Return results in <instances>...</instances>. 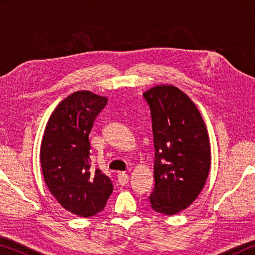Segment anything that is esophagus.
<instances>
[{
  "label": "esophagus",
  "instance_id": "obj_1",
  "mask_svg": "<svg viewBox=\"0 0 255 255\" xmlns=\"http://www.w3.org/2000/svg\"><path fill=\"white\" fill-rule=\"evenodd\" d=\"M117 178H118V182L122 185L127 184L128 181H129V176H128L127 173H125V172H119Z\"/></svg>",
  "mask_w": 255,
  "mask_h": 255
}]
</instances>
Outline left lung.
<instances>
[{
	"mask_svg": "<svg viewBox=\"0 0 255 255\" xmlns=\"http://www.w3.org/2000/svg\"><path fill=\"white\" fill-rule=\"evenodd\" d=\"M152 118L155 185L153 210L174 215L197 199L210 167L208 132L197 107L175 86L161 85L143 94Z\"/></svg>",
	"mask_w": 255,
	"mask_h": 255,
	"instance_id": "1",
	"label": "left lung"
}]
</instances>
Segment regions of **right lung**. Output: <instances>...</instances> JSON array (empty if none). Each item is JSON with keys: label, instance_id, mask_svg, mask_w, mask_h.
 Segmentation results:
<instances>
[{"label": "right lung", "instance_id": "add662e5", "mask_svg": "<svg viewBox=\"0 0 255 255\" xmlns=\"http://www.w3.org/2000/svg\"><path fill=\"white\" fill-rule=\"evenodd\" d=\"M108 99L77 91L59 103L45 129L40 163L45 182L70 213L91 217L103 210L114 190L109 176L91 169L89 135Z\"/></svg>", "mask_w": 255, "mask_h": 255}]
</instances>
